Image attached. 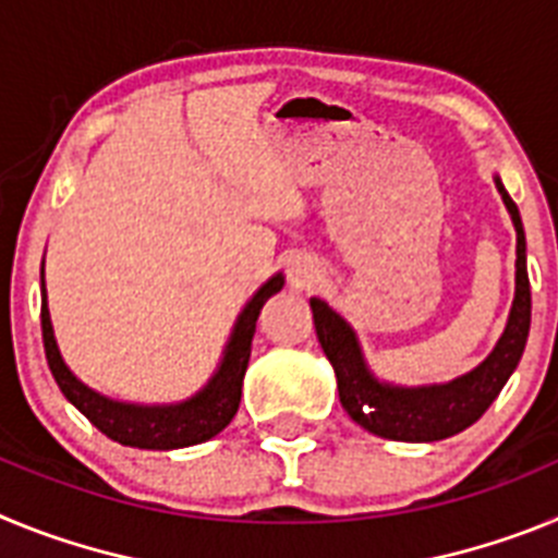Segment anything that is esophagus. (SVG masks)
<instances>
[{
	"mask_svg": "<svg viewBox=\"0 0 558 558\" xmlns=\"http://www.w3.org/2000/svg\"><path fill=\"white\" fill-rule=\"evenodd\" d=\"M315 279H318V265L307 259V256H295L293 265H290V284L302 290L310 288Z\"/></svg>",
	"mask_w": 558,
	"mask_h": 558,
	"instance_id": "esophagus-1",
	"label": "esophagus"
}]
</instances>
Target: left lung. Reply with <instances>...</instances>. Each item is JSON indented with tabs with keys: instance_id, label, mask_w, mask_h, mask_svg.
Masks as SVG:
<instances>
[{
	"instance_id": "obj_1",
	"label": "left lung",
	"mask_w": 558,
	"mask_h": 558,
	"mask_svg": "<svg viewBox=\"0 0 558 558\" xmlns=\"http://www.w3.org/2000/svg\"><path fill=\"white\" fill-rule=\"evenodd\" d=\"M495 186L502 204L509 209L517 231V263H514V302L495 349L477 363L472 372L430 386H397L379 379L368 368V360L360 347L352 324L324 299L313 295V322L318 343L332 363L338 377L340 405L363 430L391 441H441L475 425L486 408L497 399L502 386L509 383L525 352L531 329V284L525 265V231H522L520 209L495 175Z\"/></svg>"
}]
</instances>
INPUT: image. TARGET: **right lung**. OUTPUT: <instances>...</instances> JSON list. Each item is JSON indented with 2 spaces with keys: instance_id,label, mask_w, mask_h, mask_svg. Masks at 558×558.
I'll return each mask as SVG.
<instances>
[{
  "instance_id": "right-lung-1",
  "label": "right lung",
  "mask_w": 558,
  "mask_h": 558,
  "mask_svg": "<svg viewBox=\"0 0 558 558\" xmlns=\"http://www.w3.org/2000/svg\"><path fill=\"white\" fill-rule=\"evenodd\" d=\"M284 288V274H274L263 288L251 295L245 307L236 315L229 340L223 347L218 368L206 379V386L181 402H165V405H142V402H122L106 393L88 388L75 372L66 366L61 349H58L56 329L49 318L47 288H44L41 268V332L44 352H47L49 372L56 377L63 397L83 413L100 433L136 450H181V447L201 445L218 436L240 408L243 397V377L248 368L251 340H254L256 318L270 295Z\"/></svg>"
}]
</instances>
